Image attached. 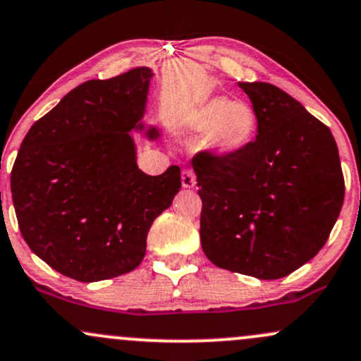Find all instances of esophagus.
I'll return each instance as SVG.
<instances>
[{
    "mask_svg": "<svg viewBox=\"0 0 361 361\" xmlns=\"http://www.w3.org/2000/svg\"><path fill=\"white\" fill-rule=\"evenodd\" d=\"M197 183V178L193 171H190V169H183L181 171V185H183V188H193Z\"/></svg>",
    "mask_w": 361,
    "mask_h": 361,
    "instance_id": "34e87169",
    "label": "esophagus"
}]
</instances>
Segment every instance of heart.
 <instances>
[{
    "mask_svg": "<svg viewBox=\"0 0 361 361\" xmlns=\"http://www.w3.org/2000/svg\"><path fill=\"white\" fill-rule=\"evenodd\" d=\"M257 126V113L248 102L231 101L226 96H211L197 102L180 121L181 132L202 137L204 147L219 159L243 154L255 140Z\"/></svg>",
    "mask_w": 361,
    "mask_h": 361,
    "instance_id": "1",
    "label": "heart"
}]
</instances>
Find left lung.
Wrapping results in <instances>:
<instances>
[{
    "mask_svg": "<svg viewBox=\"0 0 361 361\" xmlns=\"http://www.w3.org/2000/svg\"><path fill=\"white\" fill-rule=\"evenodd\" d=\"M238 85L257 113V138L231 159L193 161L202 250L221 269L279 279L326 245L343 207L341 161L331 130L290 94Z\"/></svg>",
    "mask_w": 361,
    "mask_h": 361,
    "instance_id": "left-lung-1",
    "label": "left lung"
}]
</instances>
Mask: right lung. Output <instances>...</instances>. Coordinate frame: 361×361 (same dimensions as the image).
I'll use <instances>...</instances> for the list:
<instances>
[{
  "label": "right lung",
  "mask_w": 361,
  "mask_h": 361,
  "mask_svg": "<svg viewBox=\"0 0 361 361\" xmlns=\"http://www.w3.org/2000/svg\"><path fill=\"white\" fill-rule=\"evenodd\" d=\"M149 66L75 87L30 126L11 169L23 240L59 274L96 283L144 260L154 219L173 204L181 169L150 176L137 164L133 133L145 126Z\"/></svg>",
  "instance_id": "obj_1"
}]
</instances>
